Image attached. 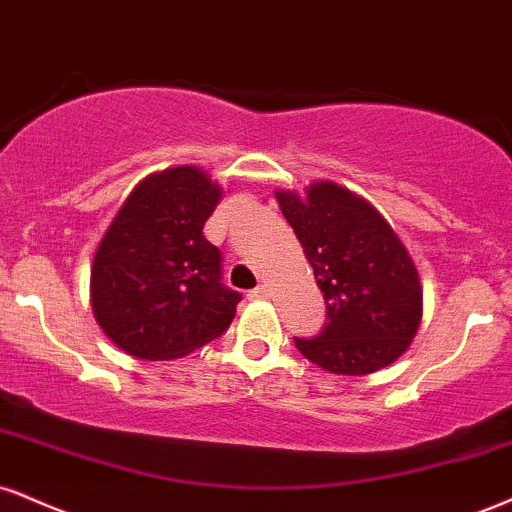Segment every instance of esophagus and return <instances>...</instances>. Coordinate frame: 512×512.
I'll return each instance as SVG.
<instances>
[{
  "label": "esophagus",
  "mask_w": 512,
  "mask_h": 512,
  "mask_svg": "<svg viewBox=\"0 0 512 512\" xmlns=\"http://www.w3.org/2000/svg\"><path fill=\"white\" fill-rule=\"evenodd\" d=\"M248 298L250 300H264V298H269V288L264 286H257V288H252V291H248Z\"/></svg>",
  "instance_id": "obj_1"
}]
</instances>
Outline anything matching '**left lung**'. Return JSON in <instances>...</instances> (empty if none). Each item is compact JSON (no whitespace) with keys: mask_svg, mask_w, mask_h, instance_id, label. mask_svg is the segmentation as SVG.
<instances>
[{"mask_svg":"<svg viewBox=\"0 0 512 512\" xmlns=\"http://www.w3.org/2000/svg\"><path fill=\"white\" fill-rule=\"evenodd\" d=\"M279 207L326 300L324 329L295 348L326 372L362 377L389 367L422 322V286L410 252L365 197L331 181L300 197L276 193Z\"/></svg>","mask_w":512,"mask_h":512,"instance_id":"1","label":"left lung"}]
</instances>
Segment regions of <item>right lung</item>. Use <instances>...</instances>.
I'll use <instances>...</instances> for the list:
<instances>
[{
	"mask_svg": "<svg viewBox=\"0 0 512 512\" xmlns=\"http://www.w3.org/2000/svg\"><path fill=\"white\" fill-rule=\"evenodd\" d=\"M221 195L202 169L174 166L116 212L92 260L90 305L123 353L174 360L229 329L240 293L221 283L219 248L202 236Z\"/></svg>",
	"mask_w": 512,
	"mask_h": 512,
	"instance_id": "1",
	"label": "right lung"
}]
</instances>
